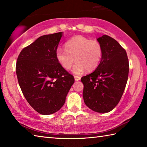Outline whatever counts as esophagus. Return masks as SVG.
Masks as SVG:
<instances>
[{"label":"esophagus","mask_w":147,"mask_h":147,"mask_svg":"<svg viewBox=\"0 0 147 147\" xmlns=\"http://www.w3.org/2000/svg\"><path fill=\"white\" fill-rule=\"evenodd\" d=\"M80 76H74V80H75L76 81H78V80H80Z\"/></svg>","instance_id":"obj_1"}]
</instances>
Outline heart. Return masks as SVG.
Here are the masks:
<instances>
[{
	"instance_id": "b5f03b06",
	"label": "heart",
	"mask_w": 147,
	"mask_h": 147,
	"mask_svg": "<svg viewBox=\"0 0 147 147\" xmlns=\"http://www.w3.org/2000/svg\"><path fill=\"white\" fill-rule=\"evenodd\" d=\"M65 47L57 48L56 57L65 70L71 68L75 60L73 69L74 74H82L85 69L87 71L93 70L102 58L103 47L100 42L81 35L74 36L67 40Z\"/></svg>"
}]
</instances>
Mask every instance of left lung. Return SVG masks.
<instances>
[{
    "label": "left lung",
    "instance_id": "8db88e82",
    "mask_svg": "<svg viewBox=\"0 0 147 147\" xmlns=\"http://www.w3.org/2000/svg\"><path fill=\"white\" fill-rule=\"evenodd\" d=\"M103 47L100 64L92 73L81 78L83 98L88 107L97 113L111 111L121 98L129 76L126 51L106 34L98 38Z\"/></svg>",
    "mask_w": 147,
    "mask_h": 147
}]
</instances>
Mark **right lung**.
<instances>
[{
	"label": "right lung",
	"mask_w": 147,
	"mask_h": 147,
	"mask_svg": "<svg viewBox=\"0 0 147 147\" xmlns=\"http://www.w3.org/2000/svg\"><path fill=\"white\" fill-rule=\"evenodd\" d=\"M62 32L46 34L21 51L16 63L18 84L29 105L49 115L62 108L74 84V76L56 57Z\"/></svg>",
	"instance_id": "right-lung-1"
}]
</instances>
